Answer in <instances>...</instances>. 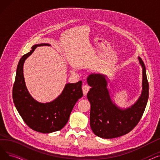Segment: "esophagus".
<instances>
[{
  "label": "esophagus",
  "instance_id": "34e87169",
  "mask_svg": "<svg viewBox=\"0 0 160 160\" xmlns=\"http://www.w3.org/2000/svg\"><path fill=\"white\" fill-rule=\"evenodd\" d=\"M89 89H90L89 87L88 86H87V85H85V86H83L82 87V91H83V95L86 96L87 93H88V91H89Z\"/></svg>",
  "mask_w": 160,
  "mask_h": 160
}]
</instances>
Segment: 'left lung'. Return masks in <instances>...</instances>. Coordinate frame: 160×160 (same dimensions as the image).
<instances>
[{
	"label": "left lung",
	"instance_id": "obj_1",
	"mask_svg": "<svg viewBox=\"0 0 160 160\" xmlns=\"http://www.w3.org/2000/svg\"><path fill=\"white\" fill-rule=\"evenodd\" d=\"M142 67V90L137 101L127 108L117 106L108 88V77L101 73H92L87 82L91 87L87 95L91 104L90 126L97 136L104 139L118 138L129 133L140 121L148 98V83L146 68L138 56Z\"/></svg>",
	"mask_w": 160,
	"mask_h": 160
}]
</instances>
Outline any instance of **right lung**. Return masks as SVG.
Returning <instances> with one entry per match:
<instances>
[{
    "label": "right lung",
    "instance_id": "1",
    "mask_svg": "<svg viewBox=\"0 0 160 160\" xmlns=\"http://www.w3.org/2000/svg\"><path fill=\"white\" fill-rule=\"evenodd\" d=\"M40 46L50 45H33L30 51L20 59L13 87V100L22 119L31 129L47 133L60 130L68 122L75 104L83 96L82 82L67 83L62 93L51 102L42 103L33 98L25 84L23 65L25 60Z\"/></svg>",
    "mask_w": 160,
    "mask_h": 160
}]
</instances>
